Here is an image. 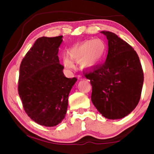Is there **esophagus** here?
<instances>
[{
  "mask_svg": "<svg viewBox=\"0 0 154 154\" xmlns=\"http://www.w3.org/2000/svg\"><path fill=\"white\" fill-rule=\"evenodd\" d=\"M78 79H79V80H82L83 77L82 76H80V75H78Z\"/></svg>",
  "mask_w": 154,
  "mask_h": 154,
  "instance_id": "34e87169",
  "label": "esophagus"
}]
</instances>
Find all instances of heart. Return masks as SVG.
Wrapping results in <instances>:
<instances>
[{
	"mask_svg": "<svg viewBox=\"0 0 154 154\" xmlns=\"http://www.w3.org/2000/svg\"><path fill=\"white\" fill-rule=\"evenodd\" d=\"M106 52L105 42L100 38L86 40L74 45L69 49V58L74 62H80L82 68H91L102 60ZM64 64L67 69H72L73 64L69 59L64 58Z\"/></svg>",
	"mask_w": 154,
	"mask_h": 154,
	"instance_id": "heart-1",
	"label": "heart"
}]
</instances>
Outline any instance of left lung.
<instances>
[{
  "instance_id": "obj_1",
  "label": "left lung",
  "mask_w": 154,
  "mask_h": 154,
  "mask_svg": "<svg viewBox=\"0 0 154 154\" xmlns=\"http://www.w3.org/2000/svg\"><path fill=\"white\" fill-rule=\"evenodd\" d=\"M108 40L105 63L85 73L92 86L91 100L105 118H124L139 103L144 81L137 52L116 34L102 31Z\"/></svg>"
}]
</instances>
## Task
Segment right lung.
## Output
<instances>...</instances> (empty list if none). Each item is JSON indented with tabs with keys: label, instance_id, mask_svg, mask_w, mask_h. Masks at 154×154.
Instances as JSON below:
<instances>
[{
	"label": "right lung",
	"instance_id": "obj_1",
	"mask_svg": "<svg viewBox=\"0 0 154 154\" xmlns=\"http://www.w3.org/2000/svg\"><path fill=\"white\" fill-rule=\"evenodd\" d=\"M62 36L38 38L20 66L18 94L31 119L47 127L64 118L68 98L77 78H67L60 64L58 48Z\"/></svg>",
	"mask_w": 154,
	"mask_h": 154
}]
</instances>
